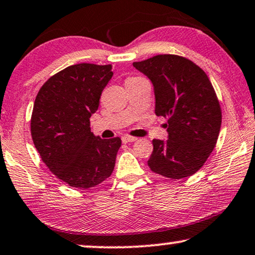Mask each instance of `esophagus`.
<instances>
[{
	"instance_id": "1",
	"label": "esophagus",
	"mask_w": 255,
	"mask_h": 255,
	"mask_svg": "<svg viewBox=\"0 0 255 255\" xmlns=\"http://www.w3.org/2000/svg\"><path fill=\"white\" fill-rule=\"evenodd\" d=\"M121 140L124 143H128V142H134L137 140V137H134V136H130V135H124V136L121 137Z\"/></svg>"
}]
</instances>
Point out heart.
I'll list each match as a JSON object with an SVG mask.
<instances>
[{
  "instance_id": "heart-1",
  "label": "heart",
  "mask_w": 255,
  "mask_h": 255,
  "mask_svg": "<svg viewBox=\"0 0 255 255\" xmlns=\"http://www.w3.org/2000/svg\"><path fill=\"white\" fill-rule=\"evenodd\" d=\"M131 78H136V77H131ZM128 79H130V78H128Z\"/></svg>"
}]
</instances>
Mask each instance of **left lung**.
Returning a JSON list of instances; mask_svg holds the SVG:
<instances>
[{"instance_id": "obj_1", "label": "left lung", "mask_w": 255, "mask_h": 255, "mask_svg": "<svg viewBox=\"0 0 255 255\" xmlns=\"http://www.w3.org/2000/svg\"><path fill=\"white\" fill-rule=\"evenodd\" d=\"M133 65L154 85L156 115L168 119L169 138L152 140L149 168L171 179L196 174L215 149L222 126V108L209 77L177 54H157Z\"/></svg>"}]
</instances>
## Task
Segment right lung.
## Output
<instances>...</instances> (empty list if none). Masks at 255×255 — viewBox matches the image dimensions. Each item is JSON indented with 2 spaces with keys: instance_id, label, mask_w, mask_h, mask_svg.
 <instances>
[{
  "instance_id": "1",
  "label": "right lung",
  "mask_w": 255,
  "mask_h": 255,
  "mask_svg": "<svg viewBox=\"0 0 255 255\" xmlns=\"http://www.w3.org/2000/svg\"><path fill=\"white\" fill-rule=\"evenodd\" d=\"M112 69L90 63L66 67L44 83L33 104V144L49 170L72 188H93L114 170L121 138L96 137L90 122Z\"/></svg>"
}]
</instances>
